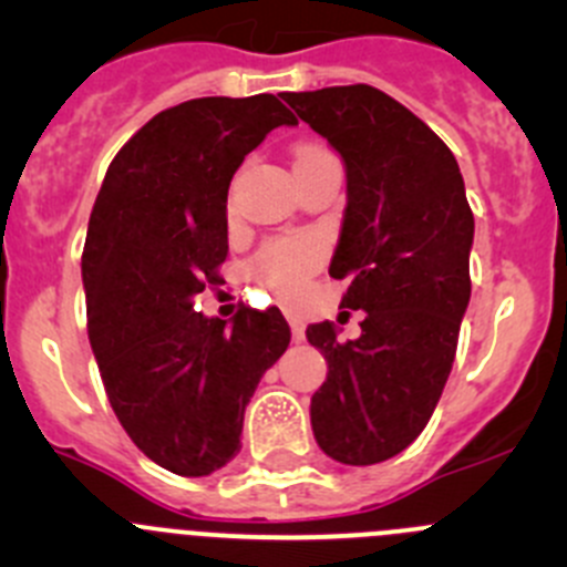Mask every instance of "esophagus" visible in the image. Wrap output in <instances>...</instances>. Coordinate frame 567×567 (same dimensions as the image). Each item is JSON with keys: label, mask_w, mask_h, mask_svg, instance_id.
<instances>
[{"label": "esophagus", "mask_w": 567, "mask_h": 567, "mask_svg": "<svg viewBox=\"0 0 567 567\" xmlns=\"http://www.w3.org/2000/svg\"><path fill=\"white\" fill-rule=\"evenodd\" d=\"M305 320H299V318H290V334H293V340L296 342H301L305 340Z\"/></svg>", "instance_id": "34e87169"}]
</instances>
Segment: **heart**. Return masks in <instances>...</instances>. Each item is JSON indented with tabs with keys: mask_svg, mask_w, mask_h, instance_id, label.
I'll list each match as a JSON object with an SVG mask.
<instances>
[{
	"mask_svg": "<svg viewBox=\"0 0 567 567\" xmlns=\"http://www.w3.org/2000/svg\"><path fill=\"white\" fill-rule=\"evenodd\" d=\"M323 151V147H301L296 162L310 153ZM320 251L310 238H277V241H268L266 247L255 255L251 260V271H255L257 279L268 285L274 293L285 296H296L301 290V285L307 282V277L312 274V268L318 266Z\"/></svg>",
	"mask_w": 567,
	"mask_h": 567,
	"instance_id": "b5f03b06",
	"label": "heart"
}]
</instances>
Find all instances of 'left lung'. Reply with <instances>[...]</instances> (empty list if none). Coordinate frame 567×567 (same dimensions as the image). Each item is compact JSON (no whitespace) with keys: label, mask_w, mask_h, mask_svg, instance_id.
I'll use <instances>...</instances> for the list:
<instances>
[{"label":"left lung","mask_w":567,"mask_h":567,"mask_svg":"<svg viewBox=\"0 0 567 567\" xmlns=\"http://www.w3.org/2000/svg\"><path fill=\"white\" fill-rule=\"evenodd\" d=\"M346 162L348 205L329 274L348 279L340 307L364 310L362 334L307 340L329 373L312 394L318 447L348 466L403 453L431 420L472 296L474 216L453 151L370 84L285 95Z\"/></svg>","instance_id":"obj_1"}]
</instances>
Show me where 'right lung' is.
I'll return each mask as SVG.
<instances>
[{"label": "right lung", "instance_id": "1", "mask_svg": "<svg viewBox=\"0 0 567 567\" xmlns=\"http://www.w3.org/2000/svg\"><path fill=\"white\" fill-rule=\"evenodd\" d=\"M277 95L194 99L147 120L109 164L82 251L87 334L120 425L153 463L205 477L241 450L244 411L290 342L277 307L227 326L192 310L227 257V188Z\"/></svg>", "mask_w": 567, "mask_h": 567}]
</instances>
